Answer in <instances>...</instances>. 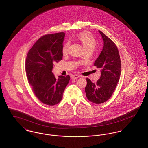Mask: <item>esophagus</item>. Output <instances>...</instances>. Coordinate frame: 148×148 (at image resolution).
Instances as JSON below:
<instances>
[{"instance_id":"esophagus-1","label":"esophagus","mask_w":148,"mask_h":148,"mask_svg":"<svg viewBox=\"0 0 148 148\" xmlns=\"http://www.w3.org/2000/svg\"><path fill=\"white\" fill-rule=\"evenodd\" d=\"M80 77V75H77V74H74V75H71V78L72 79H77L78 77Z\"/></svg>"}]
</instances>
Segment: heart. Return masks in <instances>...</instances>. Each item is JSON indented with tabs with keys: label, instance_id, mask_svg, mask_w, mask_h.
<instances>
[{
	"label": "heart",
	"instance_id": "heart-1",
	"mask_svg": "<svg viewBox=\"0 0 148 148\" xmlns=\"http://www.w3.org/2000/svg\"><path fill=\"white\" fill-rule=\"evenodd\" d=\"M77 39L80 42L84 49L92 50L96 46V42L92 35L89 33H82L77 36ZM69 47V42H66L63 45L62 48V53L66 54Z\"/></svg>",
	"mask_w": 148,
	"mask_h": 148
}]
</instances>
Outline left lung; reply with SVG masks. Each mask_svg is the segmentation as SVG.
Masks as SVG:
<instances>
[{
	"instance_id": "8db88e82",
	"label": "left lung",
	"mask_w": 148,
	"mask_h": 148,
	"mask_svg": "<svg viewBox=\"0 0 148 148\" xmlns=\"http://www.w3.org/2000/svg\"><path fill=\"white\" fill-rule=\"evenodd\" d=\"M103 40V48L94 66L100 68L101 76L97 83H93L86 78L85 88L88 99L95 104H101L111 97L119 80L121 62L116 45L102 32L99 30Z\"/></svg>"
}]
</instances>
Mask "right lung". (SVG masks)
<instances>
[{
	"label": "right lung",
	"instance_id": "1",
	"mask_svg": "<svg viewBox=\"0 0 148 148\" xmlns=\"http://www.w3.org/2000/svg\"><path fill=\"white\" fill-rule=\"evenodd\" d=\"M65 35L62 32L42 36L29 50L26 58L29 83L37 98L48 106H54L62 100L71 79L69 75L56 79L51 71L53 63L63 58Z\"/></svg>",
	"mask_w": 148,
	"mask_h": 148
}]
</instances>
